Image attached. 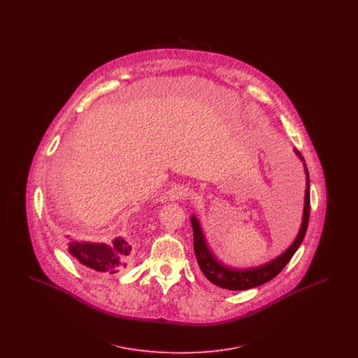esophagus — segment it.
I'll return each mask as SVG.
<instances>
[{
  "label": "esophagus",
  "mask_w": 358,
  "mask_h": 358,
  "mask_svg": "<svg viewBox=\"0 0 358 358\" xmlns=\"http://www.w3.org/2000/svg\"><path fill=\"white\" fill-rule=\"evenodd\" d=\"M189 194H190L189 187H184V185H176L168 192V200H171V201L184 200L189 197Z\"/></svg>",
  "instance_id": "esophagus-1"
}]
</instances>
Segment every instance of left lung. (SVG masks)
<instances>
[{"instance_id":"left-lung-1","label":"left lung","mask_w":358,"mask_h":358,"mask_svg":"<svg viewBox=\"0 0 358 358\" xmlns=\"http://www.w3.org/2000/svg\"><path fill=\"white\" fill-rule=\"evenodd\" d=\"M294 152L303 162L305 173H306L305 208H303V217H302L299 232H298L295 240L292 241V244L282 255L275 257L273 260L266 263V264L252 267V268L229 267V266L222 263L220 260H217L210 252L204 238V232L201 229V225L197 220V217L196 216L190 217L192 228H193V248H194L199 267H200L201 273H204L205 278L215 286L222 287V289L241 291V289H252V287H257L260 285H264L285 268V266L289 263L292 255L296 252V250L302 244L305 235H306L308 217H310V178H308L306 162H305L302 154L296 149H294Z\"/></svg>"}]
</instances>
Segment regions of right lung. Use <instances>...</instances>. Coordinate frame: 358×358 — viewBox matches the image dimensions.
<instances>
[{
	"label": "right lung",
	"instance_id": "right-lung-1",
	"mask_svg": "<svg viewBox=\"0 0 358 358\" xmlns=\"http://www.w3.org/2000/svg\"><path fill=\"white\" fill-rule=\"evenodd\" d=\"M69 251L83 266L98 273H118L127 267L133 257V247L123 238H114L110 245L103 243L71 241Z\"/></svg>",
	"mask_w": 358,
	"mask_h": 358
}]
</instances>
